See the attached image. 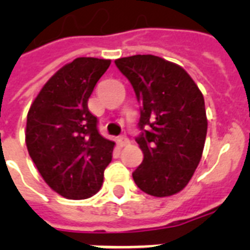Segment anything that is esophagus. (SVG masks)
Wrapping results in <instances>:
<instances>
[{
  "instance_id": "1",
  "label": "esophagus",
  "mask_w": 250,
  "mask_h": 250,
  "mask_svg": "<svg viewBox=\"0 0 250 250\" xmlns=\"http://www.w3.org/2000/svg\"><path fill=\"white\" fill-rule=\"evenodd\" d=\"M118 144H119V146H125V145H128L129 144V140H128V137L127 136H121L119 139H118Z\"/></svg>"
}]
</instances>
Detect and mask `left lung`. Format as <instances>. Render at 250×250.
<instances>
[{"instance_id":"obj_1","label":"left lung","mask_w":250,"mask_h":250,"mask_svg":"<svg viewBox=\"0 0 250 250\" xmlns=\"http://www.w3.org/2000/svg\"><path fill=\"white\" fill-rule=\"evenodd\" d=\"M115 64L140 104L136 143L144 160L132 172L133 180L156 197L178 193L204 150L208 121L202 93L186 70L160 57L137 54Z\"/></svg>"}]
</instances>
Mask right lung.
I'll list each match as a JSON object with an SVG mask.
<instances>
[{
  "label": "right lung",
  "mask_w": 250,
  "mask_h": 250,
  "mask_svg": "<svg viewBox=\"0 0 250 250\" xmlns=\"http://www.w3.org/2000/svg\"><path fill=\"white\" fill-rule=\"evenodd\" d=\"M110 61L76 58L49 79L27 115L25 144L33 164L57 193L84 200L97 193L114 143L98 131L88 98Z\"/></svg>",
  "instance_id": "obj_1"
}]
</instances>
